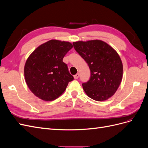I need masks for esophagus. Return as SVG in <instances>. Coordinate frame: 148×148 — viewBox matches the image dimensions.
I'll return each instance as SVG.
<instances>
[{
	"label": "esophagus",
	"instance_id": "esophagus-1",
	"mask_svg": "<svg viewBox=\"0 0 148 148\" xmlns=\"http://www.w3.org/2000/svg\"><path fill=\"white\" fill-rule=\"evenodd\" d=\"M79 77V73H77L75 75H74V78L75 79H78Z\"/></svg>",
	"mask_w": 148,
	"mask_h": 148
}]
</instances>
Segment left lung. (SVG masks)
I'll return each instance as SVG.
<instances>
[{
    "label": "left lung",
    "mask_w": 148,
    "mask_h": 148,
    "mask_svg": "<svg viewBox=\"0 0 148 148\" xmlns=\"http://www.w3.org/2000/svg\"><path fill=\"white\" fill-rule=\"evenodd\" d=\"M91 71L88 81L82 84L86 95L97 101H106L117 91L122 79L123 65L114 49L101 40L73 42Z\"/></svg>",
    "instance_id": "left-lung-1"
}]
</instances>
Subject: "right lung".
<instances>
[{"mask_svg":"<svg viewBox=\"0 0 148 148\" xmlns=\"http://www.w3.org/2000/svg\"><path fill=\"white\" fill-rule=\"evenodd\" d=\"M72 47L69 42L52 39L39 46L29 56L25 65V78L36 96L46 101L54 100L73 80L63 62Z\"/></svg>","mask_w":148,"mask_h":148,"instance_id":"1","label":"right lung"}]
</instances>
